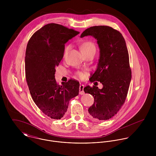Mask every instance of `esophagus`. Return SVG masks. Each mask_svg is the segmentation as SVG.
I'll list each match as a JSON object with an SVG mask.
<instances>
[{
  "mask_svg": "<svg viewBox=\"0 0 156 156\" xmlns=\"http://www.w3.org/2000/svg\"><path fill=\"white\" fill-rule=\"evenodd\" d=\"M83 89H84V85H80V87H79V94L83 95L85 94Z\"/></svg>",
  "mask_w": 156,
  "mask_h": 156,
  "instance_id": "obj_1",
  "label": "esophagus"
}]
</instances>
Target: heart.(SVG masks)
I'll return each mask as SVG.
<instances>
[{"mask_svg": "<svg viewBox=\"0 0 156 156\" xmlns=\"http://www.w3.org/2000/svg\"><path fill=\"white\" fill-rule=\"evenodd\" d=\"M69 48V45H68L66 48H65V50H64V53L65 54L67 53V51H68ZM91 49H94L95 50V45L93 44L92 43L90 42H87V43H83V44L81 46V51H87V50H91ZM78 75L80 77H82L83 76V73H78Z\"/></svg>", "mask_w": 156, "mask_h": 156, "instance_id": "obj_1", "label": "heart"}]
</instances>
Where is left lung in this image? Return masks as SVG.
Wrapping results in <instances>:
<instances>
[{
  "instance_id": "8db88e82",
  "label": "left lung",
  "mask_w": 156,
  "mask_h": 156,
  "mask_svg": "<svg viewBox=\"0 0 156 156\" xmlns=\"http://www.w3.org/2000/svg\"><path fill=\"white\" fill-rule=\"evenodd\" d=\"M87 36L95 38L100 49L97 69L89 80L103 85L102 89L89 85L84 88L95 101L88 112L95 119L108 120L119 111L128 93L132 79L128 50L122 34L108 26L88 28L80 38Z\"/></svg>"
}]
</instances>
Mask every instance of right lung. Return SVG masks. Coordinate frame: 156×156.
<instances>
[{
    "label": "right lung",
    "instance_id": "right-lung-1",
    "mask_svg": "<svg viewBox=\"0 0 156 156\" xmlns=\"http://www.w3.org/2000/svg\"><path fill=\"white\" fill-rule=\"evenodd\" d=\"M79 34L61 24L50 23L30 38L25 55V74L32 98L45 115L59 119L66 113L69 101L78 95L79 82L69 80L56 83V67L62 60L65 44Z\"/></svg>",
    "mask_w": 156,
    "mask_h": 156
}]
</instances>
